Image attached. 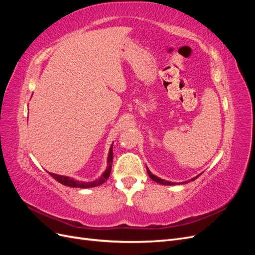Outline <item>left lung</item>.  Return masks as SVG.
Masks as SVG:
<instances>
[{
    "mask_svg": "<svg viewBox=\"0 0 255 255\" xmlns=\"http://www.w3.org/2000/svg\"><path fill=\"white\" fill-rule=\"evenodd\" d=\"M146 171H148V174H149V176L151 177V180H153V181H155L156 183H158V184H161V185H175V183H173V182H169V181H165V180H163V179H160V177H157L156 175H154V174H152L151 173V171L149 170V168L146 167ZM200 176V174L199 175H197L196 177H192V179L190 180V181H195L197 177H199ZM189 181V182H190ZM184 183H188V181H186V182H183L182 184H184Z\"/></svg>",
    "mask_w": 255,
    "mask_h": 255,
    "instance_id": "1",
    "label": "left lung"
}]
</instances>
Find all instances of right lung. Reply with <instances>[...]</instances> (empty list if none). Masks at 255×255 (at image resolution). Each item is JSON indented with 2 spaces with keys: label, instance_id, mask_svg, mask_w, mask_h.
Listing matches in <instances>:
<instances>
[{
  "label": "right lung",
  "instance_id": "right-lung-1",
  "mask_svg": "<svg viewBox=\"0 0 255 255\" xmlns=\"http://www.w3.org/2000/svg\"><path fill=\"white\" fill-rule=\"evenodd\" d=\"M113 144L111 145L110 148V152H109V157H107V168L106 170L103 172V174L99 177V179L92 181V182H82V181H78L71 179L69 176H65V175H59V174H55V173H50V175L55 179L57 182H59L60 184L65 185V186H69V187H75V188H90V187H96L99 186V185H102L107 179L110 177L111 171H112V164H113Z\"/></svg>",
  "mask_w": 255,
  "mask_h": 255
}]
</instances>
